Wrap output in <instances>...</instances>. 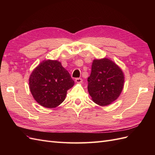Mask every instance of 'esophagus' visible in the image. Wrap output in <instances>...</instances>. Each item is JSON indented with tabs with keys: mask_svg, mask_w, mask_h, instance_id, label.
<instances>
[{
	"mask_svg": "<svg viewBox=\"0 0 155 155\" xmlns=\"http://www.w3.org/2000/svg\"><path fill=\"white\" fill-rule=\"evenodd\" d=\"M75 81H76L77 83H81L83 82V79L81 78H76Z\"/></svg>",
	"mask_w": 155,
	"mask_h": 155,
	"instance_id": "obj_1",
	"label": "esophagus"
}]
</instances>
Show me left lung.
Returning <instances> with one entry per match:
<instances>
[{
    "label": "left lung",
    "instance_id": "left-lung-1",
    "mask_svg": "<svg viewBox=\"0 0 155 155\" xmlns=\"http://www.w3.org/2000/svg\"><path fill=\"white\" fill-rule=\"evenodd\" d=\"M87 81L88 91L93 101L107 106L120 95L124 85V74L112 61L107 58L94 59Z\"/></svg>",
    "mask_w": 155,
    "mask_h": 155
}]
</instances>
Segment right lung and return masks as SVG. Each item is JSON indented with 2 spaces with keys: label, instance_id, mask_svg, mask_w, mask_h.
<instances>
[{
  "label": "right lung",
  "instance_id": "add662e5",
  "mask_svg": "<svg viewBox=\"0 0 155 155\" xmlns=\"http://www.w3.org/2000/svg\"><path fill=\"white\" fill-rule=\"evenodd\" d=\"M74 85L70 74L57 60H45L31 72L29 87L35 100L48 109L64 100L67 91Z\"/></svg>",
  "mask_w": 155,
  "mask_h": 155
}]
</instances>
